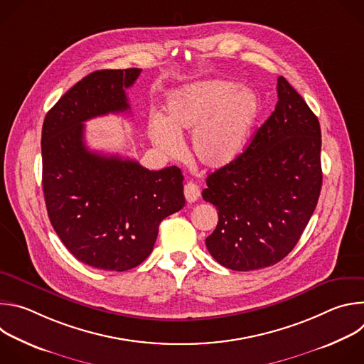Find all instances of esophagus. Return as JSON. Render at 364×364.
Here are the masks:
<instances>
[{
  "label": "esophagus",
  "mask_w": 364,
  "mask_h": 364,
  "mask_svg": "<svg viewBox=\"0 0 364 364\" xmlns=\"http://www.w3.org/2000/svg\"><path fill=\"white\" fill-rule=\"evenodd\" d=\"M184 197H186V200H187L188 203L197 201L198 197H200V188L197 187V184H194L193 181L187 183V184L184 186Z\"/></svg>",
  "instance_id": "esophagus-1"
}]
</instances>
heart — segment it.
<instances>
[{
  "label": "heart",
  "mask_w": 364,
  "mask_h": 364,
  "mask_svg": "<svg viewBox=\"0 0 364 364\" xmlns=\"http://www.w3.org/2000/svg\"><path fill=\"white\" fill-rule=\"evenodd\" d=\"M166 118L152 115L148 134L168 157L183 152L181 135H191L193 157L205 168L233 163L246 148L261 111L257 95L223 79L200 80L173 90L166 100Z\"/></svg>",
  "instance_id": "obj_1"
}]
</instances>
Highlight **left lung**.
Instances as JSON below:
<instances>
[{"label":"left lung","instance_id":"1","mask_svg":"<svg viewBox=\"0 0 364 364\" xmlns=\"http://www.w3.org/2000/svg\"><path fill=\"white\" fill-rule=\"evenodd\" d=\"M277 92L275 111L233 163L207 177L201 194L219 210L207 250L233 271L282 261L299 240L321 191L320 122L282 76Z\"/></svg>","mask_w":364,"mask_h":364}]
</instances>
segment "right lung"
Masks as SVG:
<instances>
[{
    "instance_id": "1",
    "label": "right lung",
    "mask_w": 364,
    "mask_h": 364,
    "mask_svg": "<svg viewBox=\"0 0 364 364\" xmlns=\"http://www.w3.org/2000/svg\"><path fill=\"white\" fill-rule=\"evenodd\" d=\"M141 69L96 70L70 87L43 122V191L51 226L77 261L128 271L152 252L159 226L181 210L183 174L90 151L86 121L129 109L125 89Z\"/></svg>"
}]
</instances>
